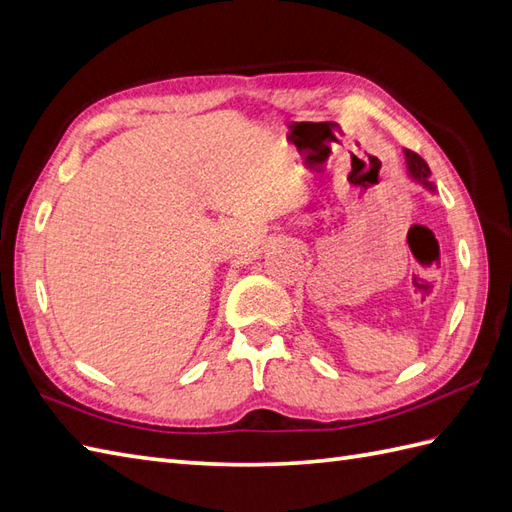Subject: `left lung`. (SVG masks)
<instances>
[{"mask_svg": "<svg viewBox=\"0 0 512 512\" xmlns=\"http://www.w3.org/2000/svg\"><path fill=\"white\" fill-rule=\"evenodd\" d=\"M406 163H408V174L412 181H417L425 189L434 192V185L430 183V168H427V163L419 157V154L412 150H406Z\"/></svg>", "mask_w": 512, "mask_h": 512, "instance_id": "obj_1", "label": "left lung"}]
</instances>
